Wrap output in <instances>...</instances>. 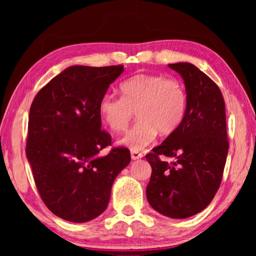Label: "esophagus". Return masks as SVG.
<instances>
[{"instance_id": "1", "label": "esophagus", "mask_w": 256, "mask_h": 256, "mask_svg": "<svg viewBox=\"0 0 256 256\" xmlns=\"http://www.w3.org/2000/svg\"><path fill=\"white\" fill-rule=\"evenodd\" d=\"M144 157V154H142L140 151H138V150H132L131 151V158L133 159V160H136V159H140V158H142Z\"/></svg>"}]
</instances>
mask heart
<instances>
[{
	"label": "heart",
	"instance_id": "heart-1",
	"mask_svg": "<svg viewBox=\"0 0 256 256\" xmlns=\"http://www.w3.org/2000/svg\"><path fill=\"white\" fill-rule=\"evenodd\" d=\"M120 97L105 94L99 102L104 122L114 132L124 131L136 112L138 120L124 134L120 144L140 150L158 132L170 136L185 118L188 96L182 82L162 74L141 73L120 86Z\"/></svg>",
	"mask_w": 256,
	"mask_h": 256
}]
</instances>
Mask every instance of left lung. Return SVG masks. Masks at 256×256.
Instances as JSON below:
<instances>
[{"instance_id": "left-lung-1", "label": "left lung", "mask_w": 256, "mask_h": 256, "mask_svg": "<svg viewBox=\"0 0 256 256\" xmlns=\"http://www.w3.org/2000/svg\"><path fill=\"white\" fill-rule=\"evenodd\" d=\"M168 66L183 78L188 106L180 126L146 156L152 168L146 198L159 214L184 219L204 210L222 184L229 148L226 110L219 86L196 66Z\"/></svg>"}]
</instances>
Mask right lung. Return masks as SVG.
I'll list each match as a JSON object with an SVG mask.
<instances>
[{
  "label": "right lung",
  "instance_id": "add662e5",
  "mask_svg": "<svg viewBox=\"0 0 256 256\" xmlns=\"http://www.w3.org/2000/svg\"><path fill=\"white\" fill-rule=\"evenodd\" d=\"M123 66H70L40 90L32 104L26 154L45 206L71 222L106 210L112 185L131 162L130 150L112 148L102 130L99 102Z\"/></svg>",
  "mask_w": 256,
  "mask_h": 256
}]
</instances>
